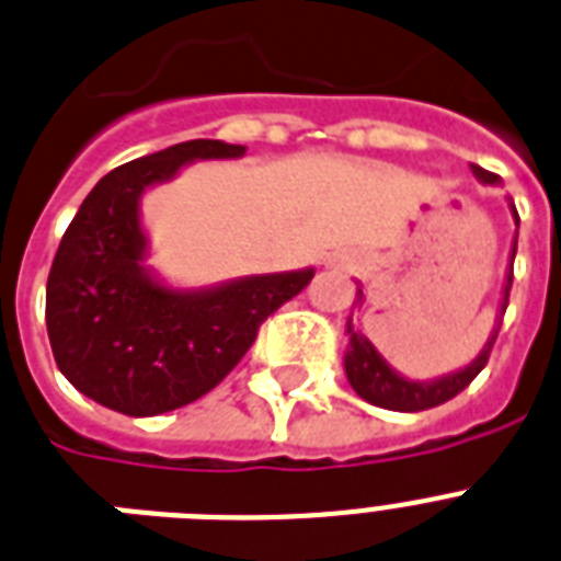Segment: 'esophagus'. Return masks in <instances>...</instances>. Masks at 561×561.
Here are the masks:
<instances>
[{"label": "esophagus", "instance_id": "34e87169", "mask_svg": "<svg viewBox=\"0 0 561 561\" xmlns=\"http://www.w3.org/2000/svg\"><path fill=\"white\" fill-rule=\"evenodd\" d=\"M329 266H334V270H346V263L343 261H329Z\"/></svg>", "mask_w": 561, "mask_h": 561}]
</instances>
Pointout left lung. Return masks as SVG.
Segmentation results:
<instances>
[{
    "mask_svg": "<svg viewBox=\"0 0 561 561\" xmlns=\"http://www.w3.org/2000/svg\"><path fill=\"white\" fill-rule=\"evenodd\" d=\"M471 172L482 184H500V175L494 172L482 170V167L471 164ZM511 215H514L516 227H519V215H516L514 204H511ZM514 255H516V241L511 247V263L508 270H505V284H502V300H500V314L494 320V329L488 334L485 346L480 348V354L473 357L468 366L457 368V371H448L443 377H434V380H409L403 377L397 368H391L386 363L380 352L371 346V340L366 337L363 332L352 327V318L346 323V334H348V346L346 354H343V368H346V377H348V386H352L357 394L371 405H380V409H389V411H425V409H434L439 403H448L451 397H457L459 391L466 389L468 382L473 377L480 375L482 368L488 363V354L494 348V340L496 332L502 327V314L508 309V291L511 284H514ZM363 304V291L357 289V300L354 306Z\"/></svg>",
    "mask_w": 561,
    "mask_h": 561,
    "instance_id": "1",
    "label": "left lung"
}]
</instances>
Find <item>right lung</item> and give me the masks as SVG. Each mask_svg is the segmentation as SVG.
<instances>
[{"label":"right lung","mask_w":561,"mask_h":561,"mask_svg":"<svg viewBox=\"0 0 561 561\" xmlns=\"http://www.w3.org/2000/svg\"><path fill=\"white\" fill-rule=\"evenodd\" d=\"M243 144L195 138L116 167L90 190L47 277V337L61 375L127 417H156L215 389L255 343L257 327L314 277H232L179 289L158 277L141 198L193 161L241 158Z\"/></svg>","instance_id":"add662e5"}]
</instances>
